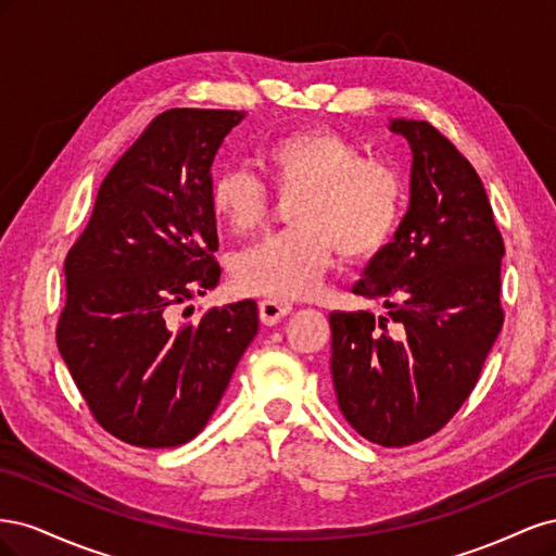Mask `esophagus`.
Masks as SVG:
<instances>
[{
  "label": "esophagus",
  "instance_id": "34e87169",
  "mask_svg": "<svg viewBox=\"0 0 556 556\" xmlns=\"http://www.w3.org/2000/svg\"><path fill=\"white\" fill-rule=\"evenodd\" d=\"M292 311V304L288 301H276V299H262L260 301V319L264 325H276L280 319Z\"/></svg>",
  "mask_w": 556,
  "mask_h": 556
}]
</instances>
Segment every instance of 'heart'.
I'll return each mask as SVG.
<instances>
[{
  "label": "heart",
  "instance_id": "heart-1",
  "mask_svg": "<svg viewBox=\"0 0 556 556\" xmlns=\"http://www.w3.org/2000/svg\"><path fill=\"white\" fill-rule=\"evenodd\" d=\"M260 160L278 194L296 192L288 215L294 227L239 252L231 276L241 292L276 301L308 296L336 250L345 260H364L390 241L403 204L392 164L362 157L355 143L325 127L285 134ZM266 206L257 176L239 166L213 176L211 208L229 231H255Z\"/></svg>",
  "mask_w": 556,
  "mask_h": 556
}]
</instances>
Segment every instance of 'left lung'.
Listing matches in <instances>:
<instances>
[{
    "mask_svg": "<svg viewBox=\"0 0 556 556\" xmlns=\"http://www.w3.org/2000/svg\"><path fill=\"white\" fill-rule=\"evenodd\" d=\"M413 150L410 204L352 292L387 315H329L331 378L350 427L382 447L429 439L473 392L503 327L501 231L470 162L425 121L390 123Z\"/></svg>",
    "mask_w": 556,
    "mask_h": 556,
    "instance_id": "obj_1",
    "label": "left lung"
}]
</instances>
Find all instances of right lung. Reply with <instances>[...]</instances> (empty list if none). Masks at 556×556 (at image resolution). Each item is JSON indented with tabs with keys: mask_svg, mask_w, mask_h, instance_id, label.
<instances>
[{
	"mask_svg": "<svg viewBox=\"0 0 556 556\" xmlns=\"http://www.w3.org/2000/svg\"><path fill=\"white\" fill-rule=\"evenodd\" d=\"M243 111L160 113L113 164L64 262L58 348L115 439L176 447L206 427L260 329L252 299L180 325L220 280L211 164Z\"/></svg>",
	"mask_w": 556,
	"mask_h": 556,
	"instance_id": "obj_1",
	"label": "right lung"
}]
</instances>
